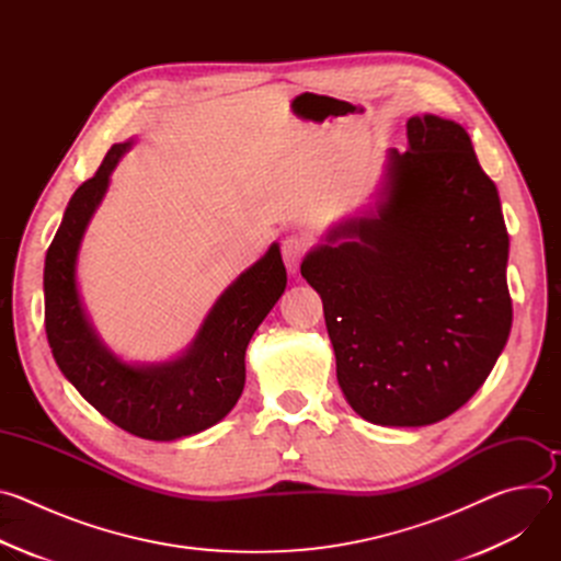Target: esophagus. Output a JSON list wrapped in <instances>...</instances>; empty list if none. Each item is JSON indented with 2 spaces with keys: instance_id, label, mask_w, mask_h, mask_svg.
<instances>
[{
  "instance_id": "esophagus-1",
  "label": "esophagus",
  "mask_w": 561,
  "mask_h": 561,
  "mask_svg": "<svg viewBox=\"0 0 561 561\" xmlns=\"http://www.w3.org/2000/svg\"><path fill=\"white\" fill-rule=\"evenodd\" d=\"M306 251H308V242H306L304 237L286 234L282 239V257H284V264H286L288 273L295 275L299 271V264H301Z\"/></svg>"
}]
</instances>
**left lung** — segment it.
Instances as JSON below:
<instances>
[{
    "instance_id": "obj_1",
    "label": "left lung",
    "mask_w": 561,
    "mask_h": 561,
    "mask_svg": "<svg viewBox=\"0 0 561 561\" xmlns=\"http://www.w3.org/2000/svg\"><path fill=\"white\" fill-rule=\"evenodd\" d=\"M375 210L333 226L301 262L324 304L337 381L379 426H428L461 409L502 355L513 304L497 186L468 133L407 122Z\"/></svg>"
}]
</instances>
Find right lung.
<instances>
[{
  "mask_svg": "<svg viewBox=\"0 0 561 561\" xmlns=\"http://www.w3.org/2000/svg\"><path fill=\"white\" fill-rule=\"evenodd\" d=\"M133 141L115 144L98 173L70 197L44 264V324L64 377L115 426L154 442L202 433L224 420L247 381V348L286 288L279 247L239 275L215 301L184 355L164 364H126L89 322L77 290V255L104 199L111 173Z\"/></svg>",
  "mask_w": 561,
  "mask_h": 561,
  "instance_id": "right-lung-1",
  "label": "right lung"
}]
</instances>
